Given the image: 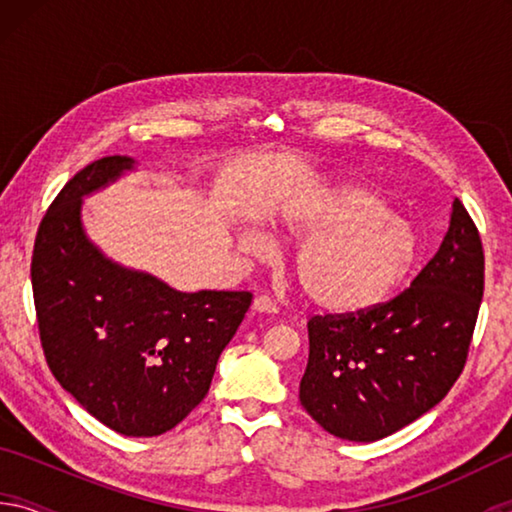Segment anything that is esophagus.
<instances>
[{"label":"esophagus","instance_id":"obj_1","mask_svg":"<svg viewBox=\"0 0 512 512\" xmlns=\"http://www.w3.org/2000/svg\"><path fill=\"white\" fill-rule=\"evenodd\" d=\"M253 309H255V311H259V314H275V311H277V305L273 302V298H268V296H257V298L253 300Z\"/></svg>","mask_w":512,"mask_h":512}]
</instances>
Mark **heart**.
Wrapping results in <instances>:
<instances>
[{"label": "heart", "instance_id": "obj_1", "mask_svg": "<svg viewBox=\"0 0 512 512\" xmlns=\"http://www.w3.org/2000/svg\"><path fill=\"white\" fill-rule=\"evenodd\" d=\"M284 232L305 241L293 259V280L311 307L352 316L375 309L409 280L422 244L388 198L366 185H345L305 198L284 219ZM246 253H268V241L244 232Z\"/></svg>", "mask_w": 512, "mask_h": 512}]
</instances>
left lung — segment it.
Returning a JSON list of instances; mask_svg holds the SVG:
<instances>
[{
	"instance_id": "obj_1",
	"label": "left lung",
	"mask_w": 512,
	"mask_h": 512,
	"mask_svg": "<svg viewBox=\"0 0 512 512\" xmlns=\"http://www.w3.org/2000/svg\"><path fill=\"white\" fill-rule=\"evenodd\" d=\"M479 228L454 201L438 253L409 289L352 316H314L300 402L325 431L372 443L433 409L465 368L483 298Z\"/></svg>"
}]
</instances>
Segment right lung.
Masks as SVG:
<instances>
[{"label": "right lung", "instance_id": "right-lung-1", "mask_svg": "<svg viewBox=\"0 0 512 512\" xmlns=\"http://www.w3.org/2000/svg\"><path fill=\"white\" fill-rule=\"evenodd\" d=\"M133 164L108 155L67 180L38 225L31 287L40 343L58 384L112 431L149 438L203 402L253 293H180L90 244L81 198Z\"/></svg>", "mask_w": 512, "mask_h": 512}]
</instances>
